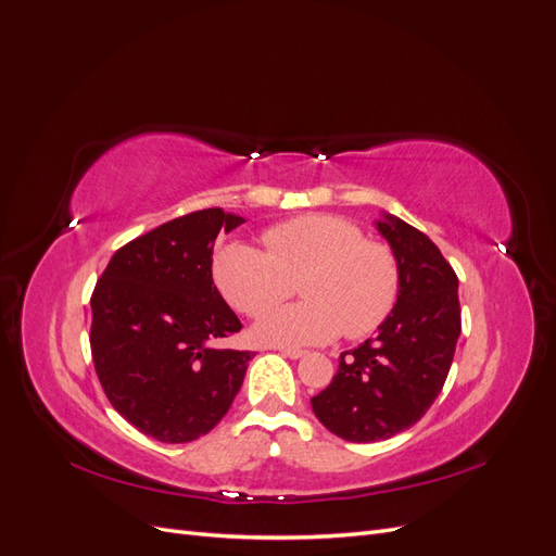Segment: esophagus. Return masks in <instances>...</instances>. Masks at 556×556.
<instances>
[{
    "instance_id": "1",
    "label": "esophagus",
    "mask_w": 556,
    "mask_h": 556,
    "mask_svg": "<svg viewBox=\"0 0 556 556\" xmlns=\"http://www.w3.org/2000/svg\"><path fill=\"white\" fill-rule=\"evenodd\" d=\"M274 350H278L280 355L290 357V359H301V357H306V350H296V348H274Z\"/></svg>"
}]
</instances>
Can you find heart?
<instances>
[{
    "label": "heart",
    "mask_w": 556,
    "mask_h": 556,
    "mask_svg": "<svg viewBox=\"0 0 556 556\" xmlns=\"http://www.w3.org/2000/svg\"><path fill=\"white\" fill-rule=\"evenodd\" d=\"M265 250L229 241L215 250L213 280L231 308L257 317L291 293L307 301L264 315L252 336L264 345L301 348L374 333L392 313L401 271L394 252L331 213L292 217L264 231Z\"/></svg>",
    "instance_id": "heart-1"
}]
</instances>
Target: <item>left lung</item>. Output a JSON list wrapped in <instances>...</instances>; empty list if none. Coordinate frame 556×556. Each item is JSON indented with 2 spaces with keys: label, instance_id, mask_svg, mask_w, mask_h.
Here are the masks:
<instances>
[{
  "label": "left lung",
  "instance_id": "obj_1",
  "mask_svg": "<svg viewBox=\"0 0 556 556\" xmlns=\"http://www.w3.org/2000/svg\"><path fill=\"white\" fill-rule=\"evenodd\" d=\"M401 271L392 313L376 339L341 355L315 417L350 443H376L410 429L441 394L462 333L459 280L435 243L392 213L376 220Z\"/></svg>",
  "mask_w": 556,
  "mask_h": 556
}]
</instances>
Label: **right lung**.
I'll return each mask as SVG.
<instances>
[{
    "label": "right lung",
    "instance_id": "1",
    "mask_svg": "<svg viewBox=\"0 0 556 556\" xmlns=\"http://www.w3.org/2000/svg\"><path fill=\"white\" fill-rule=\"evenodd\" d=\"M245 220L194 211L129 241L90 299V348L111 406L160 443H190L227 415L248 350L215 343L241 323L213 285V243Z\"/></svg>",
    "mask_w": 556,
    "mask_h": 556
}]
</instances>
